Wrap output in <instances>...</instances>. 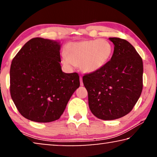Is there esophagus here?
<instances>
[{
    "label": "esophagus",
    "mask_w": 157,
    "mask_h": 157,
    "mask_svg": "<svg viewBox=\"0 0 157 157\" xmlns=\"http://www.w3.org/2000/svg\"><path fill=\"white\" fill-rule=\"evenodd\" d=\"M80 84L81 86H83V80H82V77H80Z\"/></svg>",
    "instance_id": "1"
}]
</instances>
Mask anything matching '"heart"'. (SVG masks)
Wrapping results in <instances>:
<instances>
[{"label":"heart","instance_id":"obj_1","mask_svg":"<svg viewBox=\"0 0 157 157\" xmlns=\"http://www.w3.org/2000/svg\"><path fill=\"white\" fill-rule=\"evenodd\" d=\"M112 53V45L105 39L71 42L65 47L62 61L69 68L79 65L83 73L91 74L105 66Z\"/></svg>","mask_w":157,"mask_h":157}]
</instances>
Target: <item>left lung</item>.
Listing matches in <instances>:
<instances>
[{
	"instance_id": "obj_1",
	"label": "left lung",
	"mask_w": 157,
	"mask_h": 157,
	"mask_svg": "<svg viewBox=\"0 0 157 157\" xmlns=\"http://www.w3.org/2000/svg\"><path fill=\"white\" fill-rule=\"evenodd\" d=\"M109 40L114 45L110 61L98 71L83 76L90 110L102 120H114L128 114L143 88V61L136 49L124 39Z\"/></svg>"
}]
</instances>
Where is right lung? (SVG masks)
<instances>
[{
  "mask_svg": "<svg viewBox=\"0 0 157 157\" xmlns=\"http://www.w3.org/2000/svg\"><path fill=\"white\" fill-rule=\"evenodd\" d=\"M59 41L34 38L13 59L10 96L21 115L47 123L59 119L80 86L77 73L62 71Z\"/></svg>",
  "mask_w": 157,
  "mask_h": 157,
  "instance_id": "1",
  "label": "right lung"
}]
</instances>
